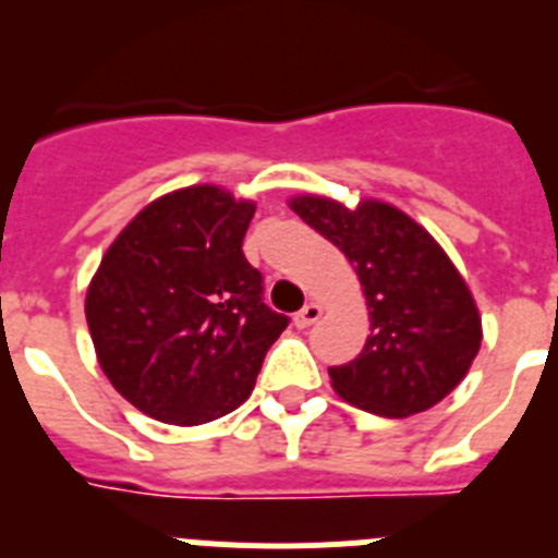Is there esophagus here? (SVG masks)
<instances>
[{
    "label": "esophagus",
    "instance_id": "esophagus-1",
    "mask_svg": "<svg viewBox=\"0 0 558 558\" xmlns=\"http://www.w3.org/2000/svg\"><path fill=\"white\" fill-rule=\"evenodd\" d=\"M318 318H322V304L310 302V304H304V307L293 315V324L299 329H307L310 324H315V322H318Z\"/></svg>",
    "mask_w": 558,
    "mask_h": 558
}]
</instances>
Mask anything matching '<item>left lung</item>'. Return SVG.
Returning a JSON list of instances; mask_svg holds the SVG:
<instances>
[{
    "label": "left lung",
    "mask_w": 558,
    "mask_h": 558,
    "mask_svg": "<svg viewBox=\"0 0 558 558\" xmlns=\"http://www.w3.org/2000/svg\"><path fill=\"white\" fill-rule=\"evenodd\" d=\"M290 209L347 254L366 295V347L347 366L329 368L340 399L388 418L441 402L466 377L483 338L475 299L445 248L383 201L347 209L299 195Z\"/></svg>",
    "instance_id": "obj_1"
}]
</instances>
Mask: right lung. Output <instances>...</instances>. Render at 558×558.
<instances>
[{
    "mask_svg": "<svg viewBox=\"0 0 558 558\" xmlns=\"http://www.w3.org/2000/svg\"><path fill=\"white\" fill-rule=\"evenodd\" d=\"M254 201L195 184L161 195L117 234L86 293L100 368L145 416L206 425L254 391L288 315L263 302L243 236Z\"/></svg>",
    "mask_w": 558,
    "mask_h": 558,
    "instance_id": "obj_1",
    "label": "right lung"
}]
</instances>
